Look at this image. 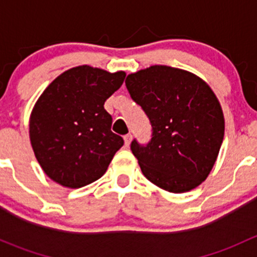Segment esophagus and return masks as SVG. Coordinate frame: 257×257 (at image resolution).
<instances>
[{
	"instance_id": "34e87169",
	"label": "esophagus",
	"mask_w": 257,
	"mask_h": 257,
	"mask_svg": "<svg viewBox=\"0 0 257 257\" xmlns=\"http://www.w3.org/2000/svg\"><path fill=\"white\" fill-rule=\"evenodd\" d=\"M132 142V134H126L124 136V143H125V147H129Z\"/></svg>"
}]
</instances>
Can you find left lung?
<instances>
[{"label":"left lung","mask_w":257,"mask_h":257,"mask_svg":"<svg viewBox=\"0 0 257 257\" xmlns=\"http://www.w3.org/2000/svg\"><path fill=\"white\" fill-rule=\"evenodd\" d=\"M125 85L152 123L149 143L131 144L144 177L174 194L200 185L225 132L221 105L208 83L184 69L152 66L129 74Z\"/></svg>","instance_id":"1"}]
</instances>
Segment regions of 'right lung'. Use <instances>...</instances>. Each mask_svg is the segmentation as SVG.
<instances>
[{
  "mask_svg": "<svg viewBox=\"0 0 257 257\" xmlns=\"http://www.w3.org/2000/svg\"><path fill=\"white\" fill-rule=\"evenodd\" d=\"M125 72L78 66L43 90L30 116V141L46 175L77 189L103 177L123 147L104 102L120 88Z\"/></svg>",
  "mask_w": 257,
  "mask_h": 257,
  "instance_id": "add662e5",
  "label": "right lung"
}]
</instances>
